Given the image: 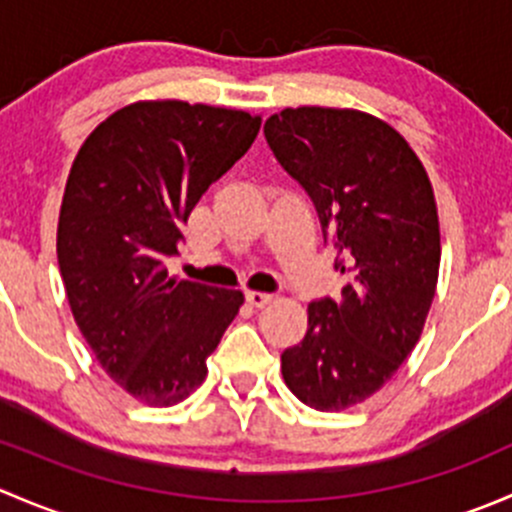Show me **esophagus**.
Segmentation results:
<instances>
[{"instance_id":"esophagus-1","label":"esophagus","mask_w":512,"mask_h":512,"mask_svg":"<svg viewBox=\"0 0 512 512\" xmlns=\"http://www.w3.org/2000/svg\"><path fill=\"white\" fill-rule=\"evenodd\" d=\"M245 299L252 304V307L262 309V307H267V304H270L275 297L267 292H245Z\"/></svg>"}]
</instances>
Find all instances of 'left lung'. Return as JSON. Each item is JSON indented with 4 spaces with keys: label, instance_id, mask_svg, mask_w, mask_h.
I'll return each mask as SVG.
<instances>
[{
    "label": "left lung",
    "instance_id": "1",
    "mask_svg": "<svg viewBox=\"0 0 512 512\" xmlns=\"http://www.w3.org/2000/svg\"><path fill=\"white\" fill-rule=\"evenodd\" d=\"M265 138L314 203L347 280L339 302L309 304L282 376L312 409H349L389 384L421 337L441 265L431 180L389 123L352 108H285Z\"/></svg>",
    "mask_w": 512,
    "mask_h": 512
}]
</instances>
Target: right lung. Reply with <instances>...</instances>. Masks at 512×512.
<instances>
[{"mask_svg": "<svg viewBox=\"0 0 512 512\" xmlns=\"http://www.w3.org/2000/svg\"><path fill=\"white\" fill-rule=\"evenodd\" d=\"M257 131L245 111L141 101L108 116L71 165L56 232L66 297L103 371L148 406L203 384L245 302L240 289L170 280L165 260Z\"/></svg>", "mask_w": 512, "mask_h": 512, "instance_id": "add662e5", "label": "right lung"}]
</instances>
